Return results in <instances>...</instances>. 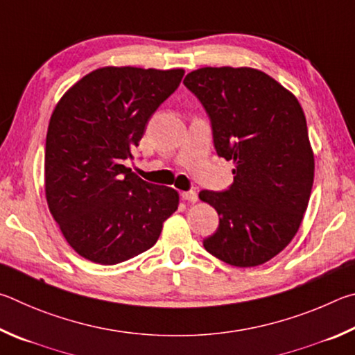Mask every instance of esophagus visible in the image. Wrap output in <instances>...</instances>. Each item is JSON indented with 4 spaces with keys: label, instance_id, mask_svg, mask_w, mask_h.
<instances>
[{
    "label": "esophagus",
    "instance_id": "obj_1",
    "mask_svg": "<svg viewBox=\"0 0 355 355\" xmlns=\"http://www.w3.org/2000/svg\"><path fill=\"white\" fill-rule=\"evenodd\" d=\"M182 200L189 201V202H196L198 201V193L195 190H189V191H182Z\"/></svg>",
    "mask_w": 355,
    "mask_h": 355
}]
</instances>
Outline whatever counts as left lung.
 <instances>
[{
  "instance_id": "left-lung-1",
  "label": "left lung",
  "mask_w": 355,
  "mask_h": 355,
  "mask_svg": "<svg viewBox=\"0 0 355 355\" xmlns=\"http://www.w3.org/2000/svg\"><path fill=\"white\" fill-rule=\"evenodd\" d=\"M184 85L206 110L218 157L235 164L231 187L200 191L220 216L218 229L202 245L240 268L268 262L296 235L313 185L301 104L254 68H200Z\"/></svg>"
}]
</instances>
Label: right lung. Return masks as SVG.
Masks as SVG:
<instances>
[{"label": "right lung", "instance_id": "right-lung-1", "mask_svg": "<svg viewBox=\"0 0 355 355\" xmlns=\"http://www.w3.org/2000/svg\"><path fill=\"white\" fill-rule=\"evenodd\" d=\"M184 70L105 67L68 90L45 146L49 212L80 257L116 265L154 246L179 195L149 184L132 160L146 124L181 84Z\"/></svg>", "mask_w": 355, "mask_h": 355}]
</instances>
